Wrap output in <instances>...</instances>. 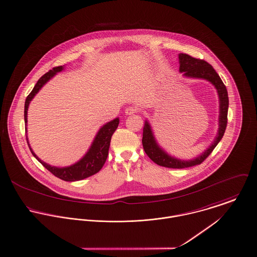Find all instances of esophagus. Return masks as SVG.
I'll return each mask as SVG.
<instances>
[{"instance_id": "34e87169", "label": "esophagus", "mask_w": 257, "mask_h": 257, "mask_svg": "<svg viewBox=\"0 0 257 257\" xmlns=\"http://www.w3.org/2000/svg\"><path fill=\"white\" fill-rule=\"evenodd\" d=\"M124 113L127 115V116H131V115H134L136 113H138V109L136 107H127L124 111Z\"/></svg>"}]
</instances>
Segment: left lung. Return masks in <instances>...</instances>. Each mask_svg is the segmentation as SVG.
Instances as JSON below:
<instances>
[{
    "instance_id": "left-lung-1",
    "label": "left lung",
    "mask_w": 257,
    "mask_h": 257,
    "mask_svg": "<svg viewBox=\"0 0 257 257\" xmlns=\"http://www.w3.org/2000/svg\"><path fill=\"white\" fill-rule=\"evenodd\" d=\"M179 59H180V71L184 72L186 76L207 79L216 87L219 94V99H220L219 132L213 144L203 154H201L200 156H198L193 160L183 161V160H179L169 156L158 146L153 137L151 127L149 123L146 121L143 127V136H142V145L145 153L154 163L166 168H172V169H184V168H189L192 166L199 165L210 155L214 148L217 146L220 140H222L225 134L227 122H228V108H229V97H228L227 88L223 83L222 79L220 78L219 74L213 69L210 64H208L204 60L193 58L187 54H180Z\"/></svg>"
}]
</instances>
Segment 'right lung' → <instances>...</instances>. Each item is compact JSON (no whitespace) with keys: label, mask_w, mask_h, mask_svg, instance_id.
<instances>
[{"label":"right lung","mask_w":257,"mask_h":257,"mask_svg":"<svg viewBox=\"0 0 257 257\" xmlns=\"http://www.w3.org/2000/svg\"><path fill=\"white\" fill-rule=\"evenodd\" d=\"M63 70V67H55L52 70H49L44 75H42L37 83L35 84L34 88L32 91L29 93V95L26 97L25 104H24V122H25V132H26V122H27V110H28V105L30 101L33 99L35 94L37 93L40 88L46 83L47 81L53 77L57 72H60ZM118 118H115L109 122H107L105 125H103L100 131L98 132L93 143L91 147L89 148L88 152L85 154V156L78 161L77 163L70 166V167H65V168H57V167H52L50 165L41 161L35 153L32 151L28 144V140L27 144L29 146V149L32 153V155L42 164L49 172H51L54 176L57 178L66 181V182H75V181H80L85 178H88L90 176H93L94 174L98 173L104 164L107 160L108 153H109V147H110V142L113 134L117 130L118 125Z\"/></svg>","instance_id":"right-lung-1"}]
</instances>
